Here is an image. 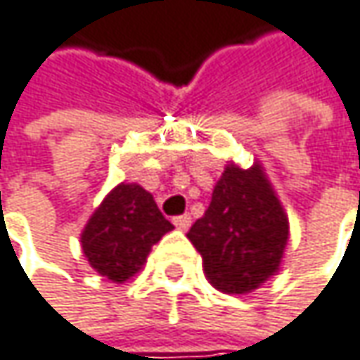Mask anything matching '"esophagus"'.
<instances>
[{
    "mask_svg": "<svg viewBox=\"0 0 360 360\" xmlns=\"http://www.w3.org/2000/svg\"><path fill=\"white\" fill-rule=\"evenodd\" d=\"M193 224V218L188 214H182V216H176L174 218V226L180 229V231H188V226Z\"/></svg>",
    "mask_w": 360,
    "mask_h": 360,
    "instance_id": "34e87169",
    "label": "esophagus"
}]
</instances>
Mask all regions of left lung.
I'll return each instance as SVG.
<instances>
[{"label":"left lung","mask_w":360,"mask_h":360,"mask_svg":"<svg viewBox=\"0 0 360 360\" xmlns=\"http://www.w3.org/2000/svg\"><path fill=\"white\" fill-rule=\"evenodd\" d=\"M186 237L210 283L224 293H250L278 272L289 222L262 165H226L210 207Z\"/></svg>","instance_id":"1"}]
</instances>
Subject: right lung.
I'll list each match as a JSON object with an SVG mask.
<instances>
[{
    "mask_svg": "<svg viewBox=\"0 0 360 360\" xmlns=\"http://www.w3.org/2000/svg\"><path fill=\"white\" fill-rule=\"evenodd\" d=\"M172 229L148 191L121 182L91 214L82 248L98 274L123 283L144 266L150 248Z\"/></svg>",
    "mask_w": 360,
    "mask_h": 360,
    "instance_id": "add662e5",
    "label": "right lung"
}]
</instances>
